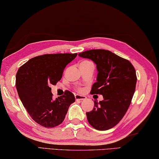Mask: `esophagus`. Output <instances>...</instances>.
Wrapping results in <instances>:
<instances>
[{"instance_id":"obj_1","label":"esophagus","mask_w":159,"mask_h":159,"mask_svg":"<svg viewBox=\"0 0 159 159\" xmlns=\"http://www.w3.org/2000/svg\"><path fill=\"white\" fill-rule=\"evenodd\" d=\"M75 99L77 101H83V100H85L87 97H84V96H82V95H80V94H75Z\"/></svg>"}]
</instances>
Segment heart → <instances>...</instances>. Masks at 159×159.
Returning a JSON list of instances; mask_svg holds the SVG:
<instances>
[{
  "label": "heart",
  "instance_id": "b5f03b06",
  "mask_svg": "<svg viewBox=\"0 0 159 159\" xmlns=\"http://www.w3.org/2000/svg\"><path fill=\"white\" fill-rule=\"evenodd\" d=\"M84 62H89V61H84Z\"/></svg>",
  "mask_w": 159,
  "mask_h": 159
}]
</instances>
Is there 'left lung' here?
I'll list each match as a JSON object with an SVG mask.
<instances>
[{"instance_id":"left-lung-1","label":"left lung","mask_w":159,"mask_h":159,"mask_svg":"<svg viewBox=\"0 0 159 159\" xmlns=\"http://www.w3.org/2000/svg\"><path fill=\"white\" fill-rule=\"evenodd\" d=\"M97 65V82L91 93L101 94L103 100L94 101V108L86 113L87 120L98 130L116 126L130 105L137 83L136 72L131 62L110 51L93 49L79 53Z\"/></svg>"}]
</instances>
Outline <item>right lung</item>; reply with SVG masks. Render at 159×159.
I'll return each mask as SVG.
<instances>
[{
  "mask_svg": "<svg viewBox=\"0 0 159 159\" xmlns=\"http://www.w3.org/2000/svg\"><path fill=\"white\" fill-rule=\"evenodd\" d=\"M77 53L45 54L29 60L16 75V89L28 113L40 125L54 127L66 118L73 93L66 91L63 96L53 99L51 84L61 80L65 67L76 58Z\"/></svg>",
  "mask_w": 159,
  "mask_h": 159,
  "instance_id": "right-lung-1",
  "label": "right lung"
}]
</instances>
